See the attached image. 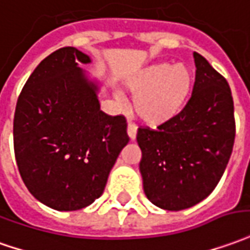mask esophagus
Listing matches in <instances>:
<instances>
[{"instance_id":"34e87169","label":"esophagus","mask_w":250,"mask_h":250,"mask_svg":"<svg viewBox=\"0 0 250 250\" xmlns=\"http://www.w3.org/2000/svg\"><path fill=\"white\" fill-rule=\"evenodd\" d=\"M127 134H128L131 141H134L137 138V125H132V123H128V125H127Z\"/></svg>"}]
</instances>
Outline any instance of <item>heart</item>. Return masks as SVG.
Here are the masks:
<instances>
[{"label":"heart","instance_id":"1","mask_svg":"<svg viewBox=\"0 0 250 250\" xmlns=\"http://www.w3.org/2000/svg\"><path fill=\"white\" fill-rule=\"evenodd\" d=\"M132 97V112L149 127L167 125L179 115L193 88V74L186 64L167 62L143 67L125 80ZM116 100L122 101L116 95Z\"/></svg>","mask_w":250,"mask_h":250}]
</instances>
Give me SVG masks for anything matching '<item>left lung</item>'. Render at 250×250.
<instances>
[{"mask_svg": "<svg viewBox=\"0 0 250 250\" xmlns=\"http://www.w3.org/2000/svg\"><path fill=\"white\" fill-rule=\"evenodd\" d=\"M196 78L184 109L158 130L138 128L139 170L146 198L169 211L200 203L222 177L235 137L228 81L198 52Z\"/></svg>", "mask_w": 250, "mask_h": 250, "instance_id": "8db88e82", "label": "left lung"}]
</instances>
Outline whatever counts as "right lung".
<instances>
[{"label": "right lung", "mask_w": 250, "mask_h": 250, "mask_svg": "<svg viewBox=\"0 0 250 250\" xmlns=\"http://www.w3.org/2000/svg\"><path fill=\"white\" fill-rule=\"evenodd\" d=\"M76 47L44 58L16 104L13 143L28 191L54 210H81L104 192L111 169L128 143L125 116L100 109L101 85L80 64Z\"/></svg>", "instance_id": "1"}]
</instances>
